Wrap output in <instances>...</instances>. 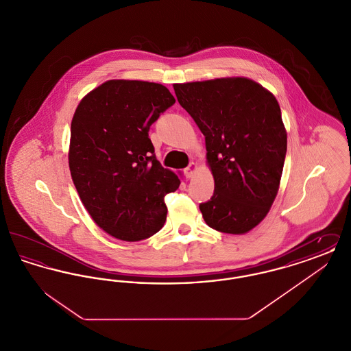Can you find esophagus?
<instances>
[{"label":"esophagus","mask_w":351,"mask_h":351,"mask_svg":"<svg viewBox=\"0 0 351 351\" xmlns=\"http://www.w3.org/2000/svg\"><path fill=\"white\" fill-rule=\"evenodd\" d=\"M196 169H197V166H196V163H191V165H189L188 167L184 169V175H185V178H188V179L193 178V175H195Z\"/></svg>","instance_id":"34e87169"}]
</instances>
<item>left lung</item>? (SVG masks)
<instances>
[{
    "instance_id": "left-lung-1",
    "label": "left lung",
    "mask_w": 351,
    "mask_h": 351,
    "mask_svg": "<svg viewBox=\"0 0 351 351\" xmlns=\"http://www.w3.org/2000/svg\"><path fill=\"white\" fill-rule=\"evenodd\" d=\"M179 104L205 135L215 193L201 202L208 226L245 234L276 197L287 152V133L275 96L246 77L175 84Z\"/></svg>"
}]
</instances>
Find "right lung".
Listing matches in <instances>:
<instances>
[{
  "label": "right lung",
  "mask_w": 351,
  "mask_h": 351,
  "mask_svg": "<svg viewBox=\"0 0 351 351\" xmlns=\"http://www.w3.org/2000/svg\"><path fill=\"white\" fill-rule=\"evenodd\" d=\"M173 104L162 84L109 80L73 114L71 176L90 217L114 238L146 239L166 222L165 196L180 180L156 159L149 130Z\"/></svg>",
  "instance_id": "1"
}]
</instances>
